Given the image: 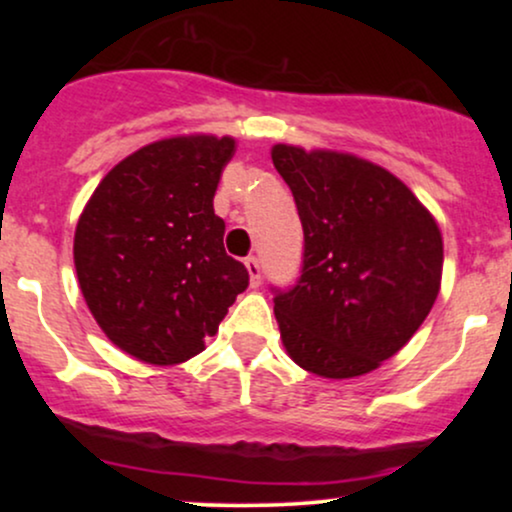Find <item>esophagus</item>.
<instances>
[{
	"label": "esophagus",
	"instance_id": "esophagus-1",
	"mask_svg": "<svg viewBox=\"0 0 512 512\" xmlns=\"http://www.w3.org/2000/svg\"><path fill=\"white\" fill-rule=\"evenodd\" d=\"M245 267H248V274H250V286L252 289H257L262 281L260 262H257V257H245Z\"/></svg>",
	"mask_w": 512,
	"mask_h": 512
}]
</instances>
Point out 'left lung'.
Wrapping results in <instances>:
<instances>
[{"label": "left lung", "mask_w": 512, "mask_h": 512, "mask_svg": "<svg viewBox=\"0 0 512 512\" xmlns=\"http://www.w3.org/2000/svg\"><path fill=\"white\" fill-rule=\"evenodd\" d=\"M303 223L301 279L276 291L286 354L344 380L395 356L431 313L443 276L433 214L397 175L342 151L274 144Z\"/></svg>", "instance_id": "8db88e82"}]
</instances>
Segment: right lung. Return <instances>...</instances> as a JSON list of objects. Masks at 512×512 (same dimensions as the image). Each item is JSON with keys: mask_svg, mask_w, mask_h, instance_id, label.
I'll list each match as a JSON object with an SVG mask.
<instances>
[{"mask_svg": "<svg viewBox=\"0 0 512 512\" xmlns=\"http://www.w3.org/2000/svg\"><path fill=\"white\" fill-rule=\"evenodd\" d=\"M236 139L182 134L122 158L93 190L74 233L84 301L117 349L175 366L204 339L238 293L248 269L223 250L214 214L221 170Z\"/></svg>", "mask_w": 512, "mask_h": 512, "instance_id": "1", "label": "right lung"}]
</instances>
